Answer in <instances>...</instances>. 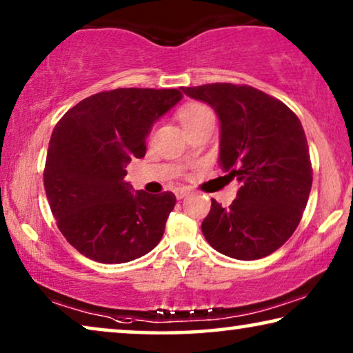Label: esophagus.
I'll return each mask as SVG.
<instances>
[{
	"instance_id": "obj_1",
	"label": "esophagus",
	"mask_w": 353,
	"mask_h": 353,
	"mask_svg": "<svg viewBox=\"0 0 353 353\" xmlns=\"http://www.w3.org/2000/svg\"><path fill=\"white\" fill-rule=\"evenodd\" d=\"M188 193H190V192H188L185 187H179V188H176V198H177V199H182V198H185Z\"/></svg>"
}]
</instances>
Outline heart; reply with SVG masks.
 Masks as SVG:
<instances>
[{
    "label": "heart",
    "instance_id": "b5f03b06",
    "mask_svg": "<svg viewBox=\"0 0 353 353\" xmlns=\"http://www.w3.org/2000/svg\"><path fill=\"white\" fill-rule=\"evenodd\" d=\"M208 115H212V114L209 112L208 108L201 106V104H187V106H183L181 110H179L177 117L181 120L183 128H185V126L198 122L199 119L208 117Z\"/></svg>",
    "mask_w": 353,
    "mask_h": 353
}]
</instances>
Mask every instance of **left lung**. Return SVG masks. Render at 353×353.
Returning a JSON list of instances; mask_svg holds the SVG:
<instances>
[{
	"label": "left lung",
	"instance_id": "1",
	"mask_svg": "<svg viewBox=\"0 0 353 353\" xmlns=\"http://www.w3.org/2000/svg\"><path fill=\"white\" fill-rule=\"evenodd\" d=\"M181 90L215 110L219 166L241 185L230 208L212 199L201 225L204 238L236 260L272 254L296 230L312 187L301 122L282 101L247 85L206 83Z\"/></svg>",
	"mask_w": 353,
	"mask_h": 353
}]
</instances>
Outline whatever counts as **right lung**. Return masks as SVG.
<instances>
[{"mask_svg":"<svg viewBox=\"0 0 353 353\" xmlns=\"http://www.w3.org/2000/svg\"><path fill=\"white\" fill-rule=\"evenodd\" d=\"M181 99L176 88H117L82 99L55 125L46 194L61 234L87 259L117 265L160 243L174 193L134 192L125 168L143 159L152 126Z\"/></svg>","mask_w":353,"mask_h":353,"instance_id":"add662e5","label":"right lung"}]
</instances>
